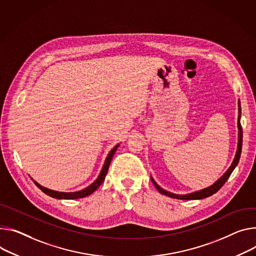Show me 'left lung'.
<instances>
[{
    "label": "left lung",
    "mask_w": 256,
    "mask_h": 256,
    "mask_svg": "<svg viewBox=\"0 0 256 256\" xmlns=\"http://www.w3.org/2000/svg\"><path fill=\"white\" fill-rule=\"evenodd\" d=\"M240 118H241V105L239 103V118H238V128H239V142H238V149H237V153H236V156H235V159L233 161V164H232V166H230V168L226 172V174L220 178L212 186H210V187H208L206 189H203L201 191H198V192H194L192 194H188V195H176V194H172V193H170L164 189H161L159 186L154 182V180L151 178V180L152 182L154 184V186L156 187V189L158 190L159 193L164 194L168 197H170V198H176V199H180V200H193V199H203V198H206V197H209L214 195V193H216L222 186L224 184V182L228 180V178H230V174L233 172L234 168L237 166L238 162H239V159H240V156H241V150H242V138H243V130H242V126H241V122H240Z\"/></svg>",
    "instance_id": "left-lung-1"
}]
</instances>
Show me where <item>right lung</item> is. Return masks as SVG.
Returning a JSON list of instances; mask_svg holds the SVG:
<instances>
[{
    "label": "right lung",
    "instance_id": "right-lung-1",
    "mask_svg": "<svg viewBox=\"0 0 256 256\" xmlns=\"http://www.w3.org/2000/svg\"><path fill=\"white\" fill-rule=\"evenodd\" d=\"M118 145L115 146L111 151L110 153L108 154L106 160H105V164H104V166L102 168V172L100 174V176H98V178L92 182L90 186H88V188L82 190V191H78V192H74V193H63V192H57V191H53V190H49L47 188L44 187H42L40 184H38V182H34V184L38 186V187L44 193L47 194L53 198H57V199H78V198H82V197H86V196H88L90 195L92 192H95L99 186L104 182L105 180V176L107 174V172H108V168H109V166H110V162L112 160V157L116 151V149H118Z\"/></svg>",
    "mask_w": 256,
    "mask_h": 256
}]
</instances>
